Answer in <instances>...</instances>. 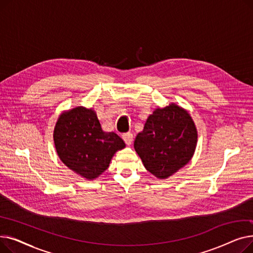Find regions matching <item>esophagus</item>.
<instances>
[{
	"label": "esophagus",
	"instance_id": "esophagus-1",
	"mask_svg": "<svg viewBox=\"0 0 253 253\" xmlns=\"http://www.w3.org/2000/svg\"><path fill=\"white\" fill-rule=\"evenodd\" d=\"M123 139L127 145H130V144H132V142H133V134L129 133L128 132V133L123 134Z\"/></svg>",
	"mask_w": 253,
	"mask_h": 253
}]
</instances>
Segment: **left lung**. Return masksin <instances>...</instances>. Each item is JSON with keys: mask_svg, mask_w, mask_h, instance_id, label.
Here are the masks:
<instances>
[{"mask_svg": "<svg viewBox=\"0 0 253 253\" xmlns=\"http://www.w3.org/2000/svg\"><path fill=\"white\" fill-rule=\"evenodd\" d=\"M197 141L198 131L190 113L171 102L165 108L158 106L148 117L134 149L145 169L166 179L191 161Z\"/></svg>", "mask_w": 253, "mask_h": 253, "instance_id": "8db88e82", "label": "left lung"}]
</instances>
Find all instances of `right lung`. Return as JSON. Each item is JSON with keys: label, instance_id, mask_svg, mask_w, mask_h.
Wrapping results in <instances>:
<instances>
[{"label": "right lung", "instance_id": "right-lung-1", "mask_svg": "<svg viewBox=\"0 0 253 253\" xmlns=\"http://www.w3.org/2000/svg\"><path fill=\"white\" fill-rule=\"evenodd\" d=\"M53 140L61 162L88 180L102 174L114 155L126 147L119 135L101 129L94 110L84 106H76L59 115Z\"/></svg>", "mask_w": 253, "mask_h": 253}]
</instances>
